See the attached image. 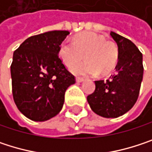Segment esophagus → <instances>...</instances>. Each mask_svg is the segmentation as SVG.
Masks as SVG:
<instances>
[{"label": "esophagus", "instance_id": "1", "mask_svg": "<svg viewBox=\"0 0 152 152\" xmlns=\"http://www.w3.org/2000/svg\"><path fill=\"white\" fill-rule=\"evenodd\" d=\"M76 80L77 83H82V82H83V81H84V79H83V78H82V77H76Z\"/></svg>", "mask_w": 152, "mask_h": 152}]
</instances>
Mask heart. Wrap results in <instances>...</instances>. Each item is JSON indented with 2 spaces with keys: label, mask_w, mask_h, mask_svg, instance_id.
I'll return each mask as SVG.
<instances>
[{
  "label": "heart",
  "mask_w": 152,
  "mask_h": 152,
  "mask_svg": "<svg viewBox=\"0 0 152 152\" xmlns=\"http://www.w3.org/2000/svg\"><path fill=\"white\" fill-rule=\"evenodd\" d=\"M82 63L75 62L82 58ZM61 61L70 71L77 76L106 75L116 66L119 60V49L113 41L94 32H83L74 38L73 41L63 42L59 50ZM74 64H73V63Z\"/></svg>",
  "instance_id": "b5f03b06"
}]
</instances>
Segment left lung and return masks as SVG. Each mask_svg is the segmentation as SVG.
<instances>
[{
	"label": "left lung",
	"instance_id": "left-lung-1",
	"mask_svg": "<svg viewBox=\"0 0 152 152\" xmlns=\"http://www.w3.org/2000/svg\"><path fill=\"white\" fill-rule=\"evenodd\" d=\"M119 49L115 73L106 81H95V91L87 97L91 110L105 118H117L136 104L143 76L142 54L129 39L111 31Z\"/></svg>",
	"mask_w": 152,
	"mask_h": 152
}]
</instances>
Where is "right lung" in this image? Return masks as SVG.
Segmentation results:
<instances>
[{"instance_id":"obj_1","label":"right lung","mask_w":152,"mask_h":152,"mask_svg":"<svg viewBox=\"0 0 152 152\" xmlns=\"http://www.w3.org/2000/svg\"><path fill=\"white\" fill-rule=\"evenodd\" d=\"M69 34L68 31H52L31 36L14 52L10 67L14 101L31 121H45L57 115L66 90L76 83L58 56Z\"/></svg>"}]
</instances>
